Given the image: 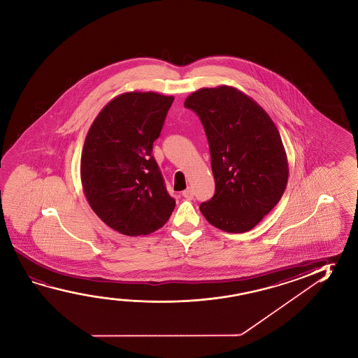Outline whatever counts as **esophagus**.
I'll return each mask as SVG.
<instances>
[{"instance_id":"34e87169","label":"esophagus","mask_w":358,"mask_h":358,"mask_svg":"<svg viewBox=\"0 0 358 358\" xmlns=\"http://www.w3.org/2000/svg\"><path fill=\"white\" fill-rule=\"evenodd\" d=\"M182 196L185 197V199H194V189L191 187H187L183 192H182Z\"/></svg>"}]
</instances>
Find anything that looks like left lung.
Listing matches in <instances>:
<instances>
[{"instance_id": "8db88e82", "label": "left lung", "mask_w": 358, "mask_h": 358, "mask_svg": "<svg viewBox=\"0 0 358 358\" xmlns=\"http://www.w3.org/2000/svg\"><path fill=\"white\" fill-rule=\"evenodd\" d=\"M185 107L203 124L216 183L213 197L199 210L229 234L252 229L287 186V155L278 129L256 101L231 86L201 88Z\"/></svg>"}]
</instances>
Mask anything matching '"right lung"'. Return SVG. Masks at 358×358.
Returning a JSON list of instances; mask_svg holds the SVG:
<instances>
[{
    "label": "right lung",
    "instance_id": "1",
    "mask_svg": "<svg viewBox=\"0 0 358 358\" xmlns=\"http://www.w3.org/2000/svg\"><path fill=\"white\" fill-rule=\"evenodd\" d=\"M173 100L151 91L120 94L88 129L81 156L83 194L94 213L122 235L152 234L176 205L152 156Z\"/></svg>",
    "mask_w": 358,
    "mask_h": 358
}]
</instances>
